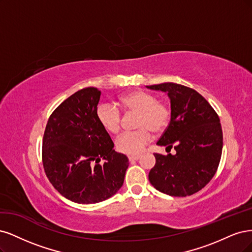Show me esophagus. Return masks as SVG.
I'll return each mask as SVG.
<instances>
[{
    "label": "esophagus",
    "instance_id": "34e87169",
    "mask_svg": "<svg viewBox=\"0 0 252 252\" xmlns=\"http://www.w3.org/2000/svg\"><path fill=\"white\" fill-rule=\"evenodd\" d=\"M140 158V155H135V156H128V161L129 162H133V161H136Z\"/></svg>",
    "mask_w": 252,
    "mask_h": 252
}]
</instances>
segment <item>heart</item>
<instances>
[{"mask_svg": "<svg viewBox=\"0 0 252 252\" xmlns=\"http://www.w3.org/2000/svg\"><path fill=\"white\" fill-rule=\"evenodd\" d=\"M120 108L126 113H137L135 126L138 129L121 134L115 141L116 150L126 155L135 156L140 154L145 145L153 139L152 131H165L172 117L169 104L157 99V96L144 90H133L126 93L119 99ZM96 117L104 131L116 135L120 132L123 117L117 107L109 102L100 103L96 110Z\"/></svg>", "mask_w": 252, "mask_h": 252, "instance_id": "heart-1", "label": "heart"}]
</instances>
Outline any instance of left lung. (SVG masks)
<instances>
[{
  "mask_svg": "<svg viewBox=\"0 0 252 252\" xmlns=\"http://www.w3.org/2000/svg\"><path fill=\"white\" fill-rule=\"evenodd\" d=\"M166 92L172 117L157 144L176 154H154L156 164L149 174L157 190L174 197L198 192L213 179L220 163L223 133L217 112L191 88L164 83L148 86Z\"/></svg>",
  "mask_w": 252,
  "mask_h": 252,
  "instance_id": "obj_1",
  "label": "left lung"
}]
</instances>
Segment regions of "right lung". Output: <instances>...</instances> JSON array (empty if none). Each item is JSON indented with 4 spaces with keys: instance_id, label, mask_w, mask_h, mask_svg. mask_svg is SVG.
I'll use <instances>...</instances> for the list:
<instances>
[{
    "instance_id": "right-lung-1",
    "label": "right lung",
    "mask_w": 252,
    "mask_h": 252,
    "mask_svg": "<svg viewBox=\"0 0 252 252\" xmlns=\"http://www.w3.org/2000/svg\"><path fill=\"white\" fill-rule=\"evenodd\" d=\"M100 91H77L56 108L45 128L42 160L48 179L62 196L92 204L123 186L127 157L116 153L110 135L96 117ZM101 158L106 162L99 165Z\"/></svg>"
}]
</instances>
